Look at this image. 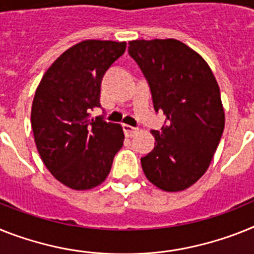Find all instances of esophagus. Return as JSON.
<instances>
[{
  "label": "esophagus",
  "mask_w": 254,
  "mask_h": 254,
  "mask_svg": "<svg viewBox=\"0 0 254 254\" xmlns=\"http://www.w3.org/2000/svg\"><path fill=\"white\" fill-rule=\"evenodd\" d=\"M123 129H124V133H125V135H127V137H134V135H135L138 131V129L130 127V125H127V124H124Z\"/></svg>",
  "instance_id": "34e87169"
}]
</instances>
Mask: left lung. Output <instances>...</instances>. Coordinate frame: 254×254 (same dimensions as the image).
Instances as JSON below:
<instances>
[{"mask_svg":"<svg viewBox=\"0 0 254 254\" xmlns=\"http://www.w3.org/2000/svg\"><path fill=\"white\" fill-rule=\"evenodd\" d=\"M129 54L151 86L155 111L168 124L152 130L155 148L140 159L144 176L157 189L178 192L204 176L225 129V110L212 69L186 44L135 40Z\"/></svg>","mask_w":254,"mask_h":254,"instance_id":"obj_1","label":"left lung"}]
</instances>
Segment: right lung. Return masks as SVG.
I'll use <instances>...</instances> for the list:
<instances>
[{
    "label": "right lung",
    "mask_w": 254,
    "mask_h": 254,
    "mask_svg": "<svg viewBox=\"0 0 254 254\" xmlns=\"http://www.w3.org/2000/svg\"><path fill=\"white\" fill-rule=\"evenodd\" d=\"M127 42L84 40L48 68L36 89L31 124L45 167L62 185L86 191L103 183L124 144L120 124L91 119L104 72Z\"/></svg>",
    "instance_id": "1"
}]
</instances>
